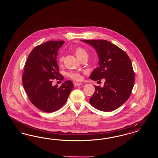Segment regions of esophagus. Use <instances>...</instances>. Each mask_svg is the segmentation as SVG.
<instances>
[{
  "label": "esophagus",
  "mask_w": 158,
  "mask_h": 158,
  "mask_svg": "<svg viewBox=\"0 0 158 158\" xmlns=\"http://www.w3.org/2000/svg\"><path fill=\"white\" fill-rule=\"evenodd\" d=\"M81 85H82V83H81L77 82V83H74V86L77 87V86H81Z\"/></svg>",
  "instance_id": "obj_1"
}]
</instances>
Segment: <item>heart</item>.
<instances>
[{
    "label": "heart",
    "mask_w": 158,
    "mask_h": 158,
    "mask_svg": "<svg viewBox=\"0 0 158 158\" xmlns=\"http://www.w3.org/2000/svg\"><path fill=\"white\" fill-rule=\"evenodd\" d=\"M75 53L77 57L79 59H81V58L85 57V56H87V52H86V50L83 48H81V47H78V48H76L75 49ZM63 59H64L63 56L61 55L60 56L59 58H58L59 62H62ZM68 75L69 76V77H70L71 78H72L75 81H80L81 78V75L79 72H69Z\"/></svg>",
    "instance_id": "obj_1"
}]
</instances>
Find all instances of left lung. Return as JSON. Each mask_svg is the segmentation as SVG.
<instances>
[{
    "mask_svg": "<svg viewBox=\"0 0 158 158\" xmlns=\"http://www.w3.org/2000/svg\"><path fill=\"white\" fill-rule=\"evenodd\" d=\"M96 50L99 67L90 78L97 81L105 79L102 87L94 86L90 98L93 107L101 111L115 110L128 100L134 84V73L129 57L117 46L105 40H81Z\"/></svg>",
    "mask_w": 158,
    "mask_h": 158,
    "instance_id": "left-lung-1",
    "label": "left lung"
}]
</instances>
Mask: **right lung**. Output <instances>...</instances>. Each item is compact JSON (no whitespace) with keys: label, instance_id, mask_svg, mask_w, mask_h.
Masks as SVG:
<instances>
[{"label":"right lung","instance_id":"obj_1","mask_svg":"<svg viewBox=\"0 0 158 158\" xmlns=\"http://www.w3.org/2000/svg\"><path fill=\"white\" fill-rule=\"evenodd\" d=\"M64 41H48L34 48L25 62L22 77L25 91L31 102L45 112L58 110L67 102L73 88L71 81L53 86V80L64 79L58 72V50Z\"/></svg>","mask_w":158,"mask_h":158}]
</instances>
